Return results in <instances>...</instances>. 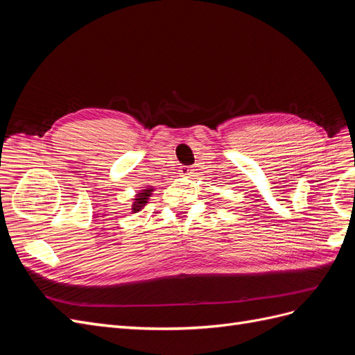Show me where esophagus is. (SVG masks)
Masks as SVG:
<instances>
[{"label":"esophagus","mask_w":355,"mask_h":355,"mask_svg":"<svg viewBox=\"0 0 355 355\" xmlns=\"http://www.w3.org/2000/svg\"><path fill=\"white\" fill-rule=\"evenodd\" d=\"M191 171H192V170H191L189 167H182V168H180V175H182V176H189Z\"/></svg>","instance_id":"esophagus-1"}]
</instances>
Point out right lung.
<instances>
[{
    "label": "right lung",
    "mask_w": 355,
    "mask_h": 355,
    "mask_svg": "<svg viewBox=\"0 0 355 355\" xmlns=\"http://www.w3.org/2000/svg\"><path fill=\"white\" fill-rule=\"evenodd\" d=\"M151 191L153 189H144L141 194H137V197L135 198V202H133V211H139L141 210L145 204L148 202L146 200H148V197H151Z\"/></svg>",
    "instance_id": "1"
}]
</instances>
